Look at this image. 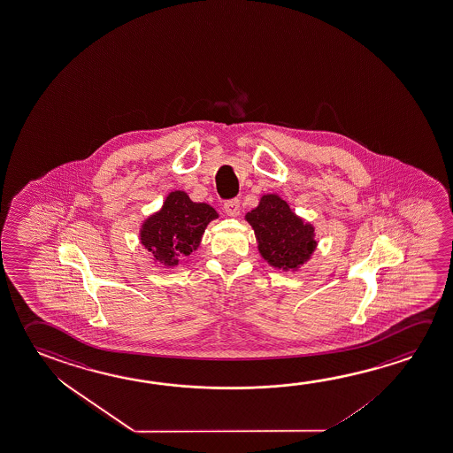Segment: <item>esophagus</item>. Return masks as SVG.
Here are the masks:
<instances>
[{"mask_svg":"<svg viewBox=\"0 0 453 453\" xmlns=\"http://www.w3.org/2000/svg\"><path fill=\"white\" fill-rule=\"evenodd\" d=\"M224 211L229 216L240 215V201L238 199H229L224 202Z\"/></svg>","mask_w":453,"mask_h":453,"instance_id":"1","label":"esophagus"}]
</instances>
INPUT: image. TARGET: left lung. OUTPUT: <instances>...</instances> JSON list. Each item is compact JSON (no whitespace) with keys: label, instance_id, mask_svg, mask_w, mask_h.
<instances>
[{"label":"left lung","instance_id":"1","mask_svg":"<svg viewBox=\"0 0 453 453\" xmlns=\"http://www.w3.org/2000/svg\"><path fill=\"white\" fill-rule=\"evenodd\" d=\"M246 219L256 232L258 251L276 268L295 270L311 257L317 246L312 226L293 215L279 196H264Z\"/></svg>","mask_w":453,"mask_h":453}]
</instances>
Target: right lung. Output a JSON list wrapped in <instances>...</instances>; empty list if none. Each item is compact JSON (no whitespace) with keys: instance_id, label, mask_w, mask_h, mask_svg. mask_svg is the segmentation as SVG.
I'll return each instance as SVG.
<instances>
[{"instance_id":"1","label":"right lung","mask_w":453,"mask_h":453,"mask_svg":"<svg viewBox=\"0 0 453 453\" xmlns=\"http://www.w3.org/2000/svg\"><path fill=\"white\" fill-rule=\"evenodd\" d=\"M216 216L207 203H196L185 193L175 191L167 196L161 211L144 223L141 240L158 260L177 265L195 251L207 224Z\"/></svg>"}]
</instances>
